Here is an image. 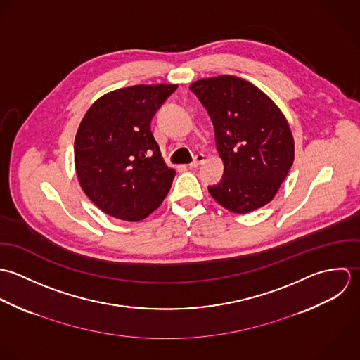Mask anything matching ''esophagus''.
<instances>
[{"label":"esophagus","instance_id":"esophagus-1","mask_svg":"<svg viewBox=\"0 0 360 360\" xmlns=\"http://www.w3.org/2000/svg\"><path fill=\"white\" fill-rule=\"evenodd\" d=\"M205 158H206L205 154H202V153L198 154V155L193 158V161L189 164V167H191V168H198L200 164L205 162Z\"/></svg>","mask_w":360,"mask_h":360}]
</instances>
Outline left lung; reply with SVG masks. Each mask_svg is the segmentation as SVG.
<instances>
[{"mask_svg": "<svg viewBox=\"0 0 360 360\" xmlns=\"http://www.w3.org/2000/svg\"><path fill=\"white\" fill-rule=\"evenodd\" d=\"M191 90L212 118L224 162L222 179L209 186L213 199L239 214L270 203L295 157L292 132L281 110L255 84L231 75L200 79Z\"/></svg>", "mask_w": 360, "mask_h": 360, "instance_id": "8db88e82", "label": "left lung"}]
</instances>
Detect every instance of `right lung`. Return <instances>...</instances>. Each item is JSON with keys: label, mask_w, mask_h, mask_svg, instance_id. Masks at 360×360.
I'll use <instances>...</instances> for the list:
<instances>
[{"label": "right lung", "mask_w": 360, "mask_h": 360, "mask_svg": "<svg viewBox=\"0 0 360 360\" xmlns=\"http://www.w3.org/2000/svg\"><path fill=\"white\" fill-rule=\"evenodd\" d=\"M178 84H136L101 96L75 138V168L87 198L125 221L150 216L169 192L175 169L162 160L150 124Z\"/></svg>", "instance_id": "right-lung-1"}]
</instances>
